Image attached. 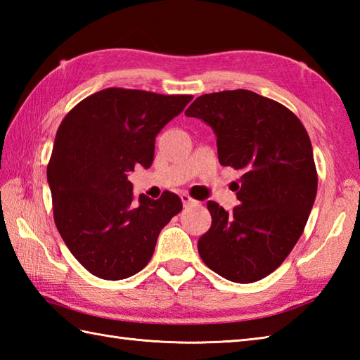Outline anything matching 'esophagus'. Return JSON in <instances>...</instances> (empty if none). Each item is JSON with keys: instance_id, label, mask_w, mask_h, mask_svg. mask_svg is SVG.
Returning a JSON list of instances; mask_svg holds the SVG:
<instances>
[{"instance_id": "esophagus-1", "label": "esophagus", "mask_w": 360, "mask_h": 360, "mask_svg": "<svg viewBox=\"0 0 360 360\" xmlns=\"http://www.w3.org/2000/svg\"><path fill=\"white\" fill-rule=\"evenodd\" d=\"M181 201H182V204H184V207H188V205L196 204V201L193 200V198L190 196V195H187V193H182L181 195Z\"/></svg>"}]
</instances>
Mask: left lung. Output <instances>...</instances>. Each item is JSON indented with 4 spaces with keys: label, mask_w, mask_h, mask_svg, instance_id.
Listing matches in <instances>:
<instances>
[{
    "label": "left lung",
    "mask_w": 360,
    "mask_h": 360,
    "mask_svg": "<svg viewBox=\"0 0 360 360\" xmlns=\"http://www.w3.org/2000/svg\"><path fill=\"white\" fill-rule=\"evenodd\" d=\"M186 116L213 129L221 165L243 172L232 212L207 202L212 226L198 252L226 280H262L285 262L314 205L317 172L307 129L286 106L248 89L204 94Z\"/></svg>",
    "instance_id": "left-lung-1"
}]
</instances>
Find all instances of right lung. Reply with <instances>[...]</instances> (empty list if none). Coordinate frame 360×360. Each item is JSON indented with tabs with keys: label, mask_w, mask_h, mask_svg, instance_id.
<instances>
[{
	"label": "right lung",
	"mask_w": 360,
	"mask_h": 360,
	"mask_svg": "<svg viewBox=\"0 0 360 360\" xmlns=\"http://www.w3.org/2000/svg\"><path fill=\"white\" fill-rule=\"evenodd\" d=\"M193 96L106 88L60 124L48 165L53 221L71 254L93 275L124 280L142 271L181 198L133 195L128 173L150 168L155 141Z\"/></svg>",
	"instance_id": "1"
}]
</instances>
